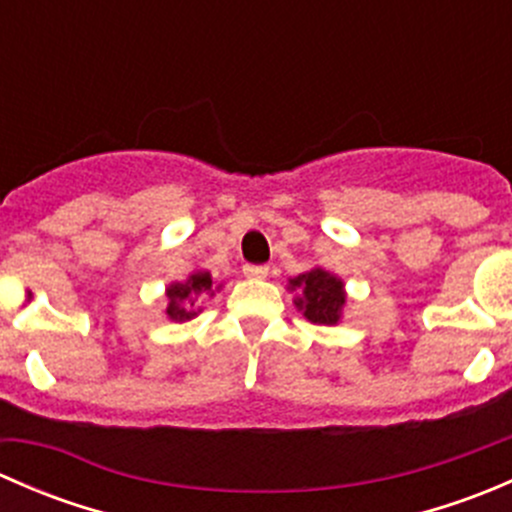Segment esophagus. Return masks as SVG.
Returning a JSON list of instances; mask_svg holds the SVG:
<instances>
[{
  "label": "esophagus",
  "mask_w": 512,
  "mask_h": 512,
  "mask_svg": "<svg viewBox=\"0 0 512 512\" xmlns=\"http://www.w3.org/2000/svg\"><path fill=\"white\" fill-rule=\"evenodd\" d=\"M242 272H245V277H267L270 267L267 265H245L242 267Z\"/></svg>",
  "instance_id": "obj_1"
}]
</instances>
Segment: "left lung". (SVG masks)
Wrapping results in <instances>:
<instances>
[{"instance_id": "left-lung-1", "label": "left lung", "mask_w": 512, "mask_h": 512, "mask_svg": "<svg viewBox=\"0 0 512 512\" xmlns=\"http://www.w3.org/2000/svg\"><path fill=\"white\" fill-rule=\"evenodd\" d=\"M292 289H299L302 297H297V307L304 317L314 324H337L342 314L344 285L334 275L324 270H312L307 275H299L292 280Z\"/></svg>"}]
</instances>
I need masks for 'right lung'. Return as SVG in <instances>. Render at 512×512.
Wrapping results in <instances>:
<instances>
[{"label":"right lung","instance_id":"1","mask_svg":"<svg viewBox=\"0 0 512 512\" xmlns=\"http://www.w3.org/2000/svg\"><path fill=\"white\" fill-rule=\"evenodd\" d=\"M213 289V277L208 272H195L190 275L188 282H175V285L168 287V317L170 319H183L195 317L198 312H193V304L198 299V294H205Z\"/></svg>","mask_w":512,"mask_h":512}]
</instances>
